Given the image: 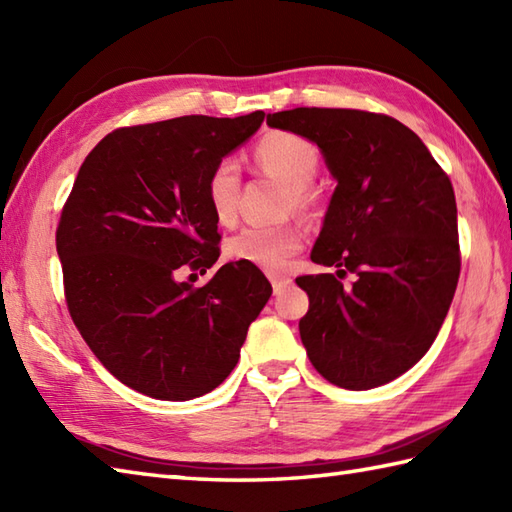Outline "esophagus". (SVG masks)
<instances>
[{"instance_id": "1", "label": "esophagus", "mask_w": 512, "mask_h": 512, "mask_svg": "<svg viewBox=\"0 0 512 512\" xmlns=\"http://www.w3.org/2000/svg\"><path fill=\"white\" fill-rule=\"evenodd\" d=\"M270 284H273V290H275V292H281V290L288 288V286L292 284V279H290V277H286V275H277V273H273V275H270Z\"/></svg>"}]
</instances>
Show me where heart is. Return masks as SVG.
I'll use <instances>...</instances> for the list:
<instances>
[{
    "label": "heart",
    "mask_w": 512,
    "mask_h": 512,
    "mask_svg": "<svg viewBox=\"0 0 512 512\" xmlns=\"http://www.w3.org/2000/svg\"><path fill=\"white\" fill-rule=\"evenodd\" d=\"M257 165L273 173L292 189V200L303 213L314 211L319 195L310 184L319 173L321 156L312 140L292 132H275L259 140L255 147ZM239 165L233 158L217 160L206 178V202L217 222L231 224L237 215ZM303 248V231L295 224L286 226H246L228 239L226 250L237 262L264 270H281L292 255Z\"/></svg>",
    "instance_id": "1"
}]
</instances>
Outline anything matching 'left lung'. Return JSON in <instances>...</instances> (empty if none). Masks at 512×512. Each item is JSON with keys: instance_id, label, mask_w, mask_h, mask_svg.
<instances>
[{"instance_id": "1", "label": "left lung", "mask_w": 512, "mask_h": 512, "mask_svg": "<svg viewBox=\"0 0 512 512\" xmlns=\"http://www.w3.org/2000/svg\"><path fill=\"white\" fill-rule=\"evenodd\" d=\"M268 125L310 138L336 178L312 262L310 308L299 321L314 369L332 385L372 389L405 374L442 328L460 277L453 184L422 140L396 118L295 107ZM355 275L352 287L341 278Z\"/></svg>"}]
</instances>
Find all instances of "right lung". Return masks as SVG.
Masks as SVG:
<instances>
[{
  "mask_svg": "<svg viewBox=\"0 0 512 512\" xmlns=\"http://www.w3.org/2000/svg\"><path fill=\"white\" fill-rule=\"evenodd\" d=\"M264 112L180 116L118 127L79 169L57 226L68 312L103 367L140 394L191 400L237 365L248 325L273 295L262 270L220 257L206 178Z\"/></svg>",
  "mask_w": 512,
  "mask_h": 512,
  "instance_id": "add662e5",
  "label": "right lung"
}]
</instances>
